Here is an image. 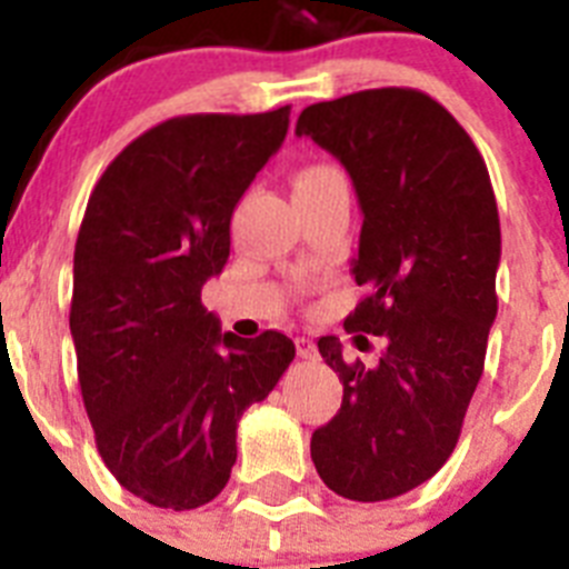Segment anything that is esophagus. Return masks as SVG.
Returning a JSON list of instances; mask_svg holds the SVG:
<instances>
[{"label":"esophagus","mask_w":569,"mask_h":569,"mask_svg":"<svg viewBox=\"0 0 569 569\" xmlns=\"http://www.w3.org/2000/svg\"><path fill=\"white\" fill-rule=\"evenodd\" d=\"M296 353H299L301 359H316V356H319V347H316L313 339L299 336V339H296Z\"/></svg>","instance_id":"obj_1"}]
</instances>
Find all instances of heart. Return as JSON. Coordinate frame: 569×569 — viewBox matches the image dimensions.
I'll use <instances>...</instances> for the list:
<instances>
[{"mask_svg":"<svg viewBox=\"0 0 569 569\" xmlns=\"http://www.w3.org/2000/svg\"><path fill=\"white\" fill-rule=\"evenodd\" d=\"M330 170H333V168H325V164H313V168L299 170L296 182H308V179H316V176H321V173H330Z\"/></svg>","mask_w":569,"mask_h":569,"instance_id":"1","label":"heart"}]
</instances>
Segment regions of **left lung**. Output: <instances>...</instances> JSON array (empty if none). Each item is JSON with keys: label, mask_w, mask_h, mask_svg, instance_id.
Masks as SVG:
<instances>
[{"label": "left lung", "mask_w": 569, "mask_h": 569, "mask_svg": "<svg viewBox=\"0 0 569 569\" xmlns=\"http://www.w3.org/2000/svg\"><path fill=\"white\" fill-rule=\"evenodd\" d=\"M296 136L353 179L365 216L353 276L367 293L345 330L356 345L385 339L373 367L347 361L336 336L319 339L345 396L310 456L345 499H396L450 459L485 370L501 259L490 173L467 130L413 88L310 104Z\"/></svg>", "instance_id": "8db88e82"}]
</instances>
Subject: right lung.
<instances>
[{
  "mask_svg": "<svg viewBox=\"0 0 569 569\" xmlns=\"http://www.w3.org/2000/svg\"><path fill=\"white\" fill-rule=\"evenodd\" d=\"M290 104L176 116L116 156L88 199L70 336L82 401L116 481L153 507L213 501L236 425L293 361L279 330L222 333L202 284L230 256V216L281 148Z\"/></svg>",
  "mask_w": 569,
  "mask_h": 569,
  "instance_id": "obj_1",
  "label": "right lung"
}]
</instances>
